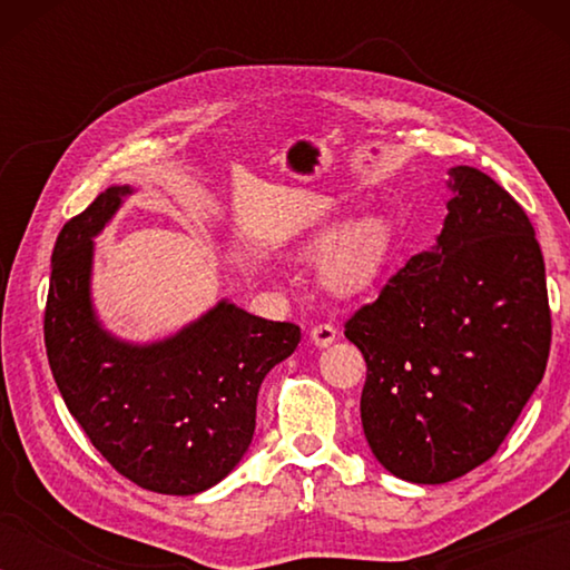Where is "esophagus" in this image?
<instances>
[{
	"label": "esophagus",
	"instance_id": "1",
	"mask_svg": "<svg viewBox=\"0 0 570 570\" xmlns=\"http://www.w3.org/2000/svg\"><path fill=\"white\" fill-rule=\"evenodd\" d=\"M334 340H337V330H334L332 324L311 326V342H314L316 347H330Z\"/></svg>",
	"mask_w": 570,
	"mask_h": 570
}]
</instances>
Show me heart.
<instances>
[{"label": "heart", "instance_id": "obj_1", "mask_svg": "<svg viewBox=\"0 0 570 570\" xmlns=\"http://www.w3.org/2000/svg\"><path fill=\"white\" fill-rule=\"evenodd\" d=\"M392 228L381 215L357 217L345 230H318L306 244V254H324L322 279L340 295L361 293L376 283L392 254Z\"/></svg>", "mask_w": 570, "mask_h": 570}]
</instances>
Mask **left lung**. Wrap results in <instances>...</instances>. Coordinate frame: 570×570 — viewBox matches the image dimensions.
<instances>
[{
    "label": "left lung",
    "instance_id": "8db88e82",
    "mask_svg": "<svg viewBox=\"0 0 570 570\" xmlns=\"http://www.w3.org/2000/svg\"><path fill=\"white\" fill-rule=\"evenodd\" d=\"M439 246L345 322L365 357L361 420L373 456L423 485L488 462L548 368L544 262L524 207L478 168L449 170Z\"/></svg>",
    "mask_w": 570,
    "mask_h": 570
}]
</instances>
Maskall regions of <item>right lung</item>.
<instances>
[{
  "mask_svg": "<svg viewBox=\"0 0 570 570\" xmlns=\"http://www.w3.org/2000/svg\"><path fill=\"white\" fill-rule=\"evenodd\" d=\"M129 191L111 186L61 228L43 311L46 355L67 410L121 478L153 493L194 495L246 454L262 381L298 347L301 326L223 301L158 345L106 334L88 293L92 236Z\"/></svg>",
  "mask_w": 570,
  "mask_h": 570,
  "instance_id": "obj_1",
  "label": "right lung"
}]
</instances>
